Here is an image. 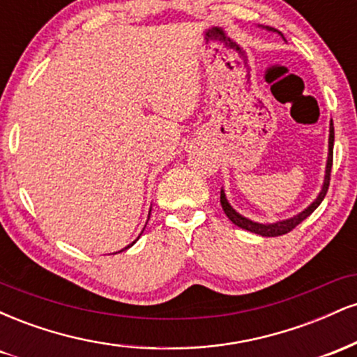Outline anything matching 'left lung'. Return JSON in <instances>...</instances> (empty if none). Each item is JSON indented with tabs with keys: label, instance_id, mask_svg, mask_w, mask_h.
Segmentation results:
<instances>
[{
	"label": "left lung",
	"instance_id": "8db88e82",
	"mask_svg": "<svg viewBox=\"0 0 357 357\" xmlns=\"http://www.w3.org/2000/svg\"><path fill=\"white\" fill-rule=\"evenodd\" d=\"M267 30H273V28H268L267 26ZM273 31H277V30H273ZM333 147H334V126H333V122H331V129H329V154H327L326 176H324L322 190H321V192H319L317 198H315L314 202L310 203L304 211H301V213H298V215L292 216V218H289V220L275 221V223H267V225L257 223V221H252V220L245 218V216H241L240 213H236L235 210H233L231 204L228 203L227 195H225V191L221 190L220 203H221V208H223L225 215H227L228 218H230L231 223L236 225V227L243 228V230H247V231L257 233V235H261V236H280V235H285V233L292 231L298 223H302V221L307 218V216L312 215L315 208H317L319 204L322 203V199L326 198V192H327V190H329L331 169H333Z\"/></svg>",
	"mask_w": 357,
	"mask_h": 357
}]
</instances>
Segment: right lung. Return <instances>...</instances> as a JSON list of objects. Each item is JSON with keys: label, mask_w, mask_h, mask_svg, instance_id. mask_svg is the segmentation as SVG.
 <instances>
[{"label": "right lung", "mask_w": 357, "mask_h": 357, "mask_svg": "<svg viewBox=\"0 0 357 357\" xmlns=\"http://www.w3.org/2000/svg\"><path fill=\"white\" fill-rule=\"evenodd\" d=\"M149 213H151V211H149ZM134 243H136V241H132V243H130V245H127V247H126L124 250H127V248H130V247H132V245H134ZM124 250H121V252H124Z\"/></svg>", "instance_id": "add662e5"}]
</instances>
